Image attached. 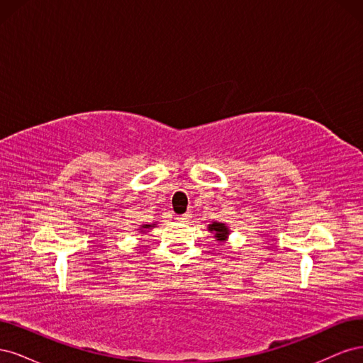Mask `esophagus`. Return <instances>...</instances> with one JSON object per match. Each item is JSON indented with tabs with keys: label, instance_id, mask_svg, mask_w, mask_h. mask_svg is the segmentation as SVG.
Wrapping results in <instances>:
<instances>
[{
	"label": "esophagus",
	"instance_id": "obj_1",
	"mask_svg": "<svg viewBox=\"0 0 363 363\" xmlns=\"http://www.w3.org/2000/svg\"><path fill=\"white\" fill-rule=\"evenodd\" d=\"M189 218H191V213H184V215L177 216V219H179L180 223H188V221H189Z\"/></svg>",
	"mask_w": 363,
	"mask_h": 363
}]
</instances>
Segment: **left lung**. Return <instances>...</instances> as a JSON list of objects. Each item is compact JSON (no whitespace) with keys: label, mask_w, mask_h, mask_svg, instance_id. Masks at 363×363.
I'll use <instances>...</instances> for the list:
<instances>
[{"label":"left lung","mask_w":363,"mask_h":363,"mask_svg":"<svg viewBox=\"0 0 363 363\" xmlns=\"http://www.w3.org/2000/svg\"><path fill=\"white\" fill-rule=\"evenodd\" d=\"M208 230H211V232H215V233H216L215 236L218 238V240H224L225 236L228 235L227 227H225L224 224H219V223H213L212 225H208Z\"/></svg>","instance_id":"1"}]
</instances>
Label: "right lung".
<instances>
[{
  "mask_svg": "<svg viewBox=\"0 0 363 363\" xmlns=\"http://www.w3.org/2000/svg\"><path fill=\"white\" fill-rule=\"evenodd\" d=\"M148 227H151V225H144V228H148Z\"/></svg>",
  "mask_w": 363,
  "mask_h": 363,
  "instance_id": "1",
  "label": "right lung"
}]
</instances>
